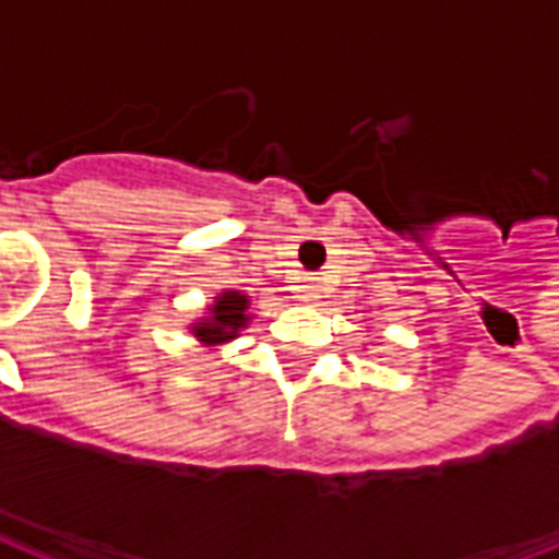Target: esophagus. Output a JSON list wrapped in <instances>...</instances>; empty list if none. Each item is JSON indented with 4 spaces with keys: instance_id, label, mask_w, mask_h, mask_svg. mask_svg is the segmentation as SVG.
Masks as SVG:
<instances>
[{
    "instance_id": "esophagus-1",
    "label": "esophagus",
    "mask_w": 559,
    "mask_h": 559,
    "mask_svg": "<svg viewBox=\"0 0 559 559\" xmlns=\"http://www.w3.org/2000/svg\"><path fill=\"white\" fill-rule=\"evenodd\" d=\"M299 290H302L305 302H317V299H323V284H320V278H305Z\"/></svg>"
}]
</instances>
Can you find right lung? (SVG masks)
Listing matches in <instances>:
<instances>
[{
    "mask_svg": "<svg viewBox=\"0 0 559 559\" xmlns=\"http://www.w3.org/2000/svg\"><path fill=\"white\" fill-rule=\"evenodd\" d=\"M248 305L251 299L239 290H224L215 296V302L206 308V317L203 320H197L191 332H194V338L203 344V347H221V344H227L233 341L245 326H248Z\"/></svg>",
    "mask_w": 559,
    "mask_h": 559,
    "instance_id": "add662e5",
    "label": "right lung"
}]
</instances>
